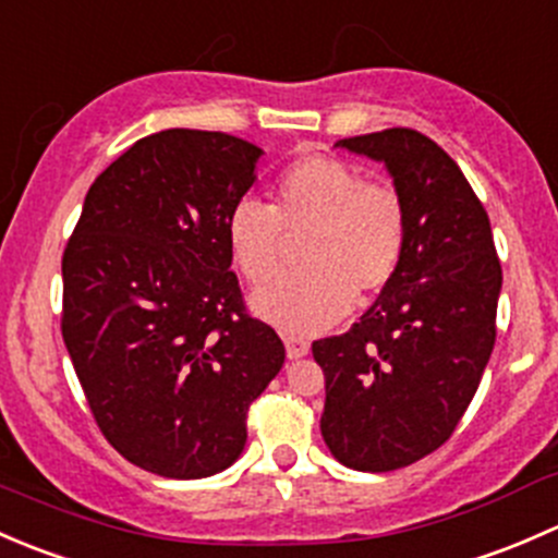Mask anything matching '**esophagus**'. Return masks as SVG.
Returning <instances> with one entry per match:
<instances>
[{
	"instance_id": "1",
	"label": "esophagus",
	"mask_w": 558,
	"mask_h": 558,
	"mask_svg": "<svg viewBox=\"0 0 558 558\" xmlns=\"http://www.w3.org/2000/svg\"><path fill=\"white\" fill-rule=\"evenodd\" d=\"M283 342H286V353H289V359H302L307 356V351H311V340H305V337L286 335Z\"/></svg>"
}]
</instances>
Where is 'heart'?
I'll use <instances>...</instances> for the list:
<instances>
[{"instance_id":"heart-1","label":"heart","mask_w":558,"mask_h":558,"mask_svg":"<svg viewBox=\"0 0 558 558\" xmlns=\"http://www.w3.org/2000/svg\"><path fill=\"white\" fill-rule=\"evenodd\" d=\"M286 232L302 243L300 272L280 275L251 294L258 318L289 335H318L353 305L384 291L408 243V213L399 191L364 180L331 156L294 161L275 185V205L243 199L227 223L229 251L251 283L278 269Z\"/></svg>"}]
</instances>
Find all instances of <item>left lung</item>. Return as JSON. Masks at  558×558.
<instances>
[{"label":"left lung","mask_w":558,"mask_h":558,"mask_svg":"<svg viewBox=\"0 0 558 558\" xmlns=\"http://www.w3.org/2000/svg\"><path fill=\"white\" fill-rule=\"evenodd\" d=\"M386 167L408 213L391 283L351 331L313 342L320 435L340 464L388 472L437 451L475 397L497 337L502 267L459 165L413 129L335 143Z\"/></svg>","instance_id":"1"}]
</instances>
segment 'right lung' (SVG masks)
<instances>
[{
    "label": "right lung",
    "mask_w": 558,
    "mask_h": 558,
    "mask_svg": "<svg viewBox=\"0 0 558 558\" xmlns=\"http://www.w3.org/2000/svg\"><path fill=\"white\" fill-rule=\"evenodd\" d=\"M264 156L221 132L165 129L94 180L61 258V335L94 418L132 464L174 481L227 470L286 348L245 313L229 213Z\"/></svg>",
    "instance_id": "1"
}]
</instances>
